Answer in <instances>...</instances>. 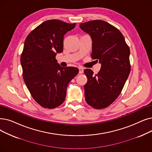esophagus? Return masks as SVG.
<instances>
[{
	"label": "esophagus",
	"instance_id": "esophagus-1",
	"mask_svg": "<svg viewBox=\"0 0 152 152\" xmlns=\"http://www.w3.org/2000/svg\"><path fill=\"white\" fill-rule=\"evenodd\" d=\"M83 72H84L83 68L82 67H79V72H80V74H82L83 73Z\"/></svg>",
	"mask_w": 152,
	"mask_h": 152
}]
</instances>
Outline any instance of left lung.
<instances>
[{"label": "left lung", "mask_w": 152, "mask_h": 152, "mask_svg": "<svg viewBox=\"0 0 152 152\" xmlns=\"http://www.w3.org/2000/svg\"><path fill=\"white\" fill-rule=\"evenodd\" d=\"M80 27L91 37V58L101 63L97 74L90 69L84 71L88 77L84 86L86 101L93 108L104 109L119 96L129 77L130 49L122 33L106 22L96 20Z\"/></svg>", "instance_id": "left-lung-1"}]
</instances>
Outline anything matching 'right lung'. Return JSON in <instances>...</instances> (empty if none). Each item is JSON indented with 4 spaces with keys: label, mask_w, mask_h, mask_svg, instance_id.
<instances>
[{
    "label": "right lung",
    "mask_w": 152,
    "mask_h": 152,
    "mask_svg": "<svg viewBox=\"0 0 152 152\" xmlns=\"http://www.w3.org/2000/svg\"><path fill=\"white\" fill-rule=\"evenodd\" d=\"M76 23L50 20L32 30L24 43L20 62L24 82L42 107L53 109L65 99L69 83L78 73L75 67H61L56 59L63 50L64 35Z\"/></svg>",
    "instance_id": "add662e5"
}]
</instances>
